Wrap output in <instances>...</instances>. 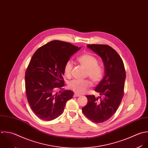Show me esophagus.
<instances>
[{"label":"esophagus","mask_w":148,"mask_h":148,"mask_svg":"<svg viewBox=\"0 0 148 148\" xmlns=\"http://www.w3.org/2000/svg\"><path fill=\"white\" fill-rule=\"evenodd\" d=\"M80 96V95H78V94H77V93H75L74 95V97H79Z\"/></svg>","instance_id":"1"}]
</instances>
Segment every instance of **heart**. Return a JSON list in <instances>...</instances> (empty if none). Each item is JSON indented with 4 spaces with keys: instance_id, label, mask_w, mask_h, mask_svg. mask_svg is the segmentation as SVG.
<instances>
[{
    "instance_id": "heart-1",
    "label": "heart",
    "mask_w": 148,
    "mask_h": 148,
    "mask_svg": "<svg viewBox=\"0 0 148 148\" xmlns=\"http://www.w3.org/2000/svg\"><path fill=\"white\" fill-rule=\"evenodd\" d=\"M77 62L86 70V76H88L93 84L99 83L103 78L104 71L103 68L99 65L97 59L89 53L83 54L77 59ZM73 64L71 62L66 63L64 67V73L66 77H70L71 74ZM91 85L90 82L88 79H73L68 84L69 88L78 94L84 93Z\"/></svg>"
}]
</instances>
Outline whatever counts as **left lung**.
Here are the masks:
<instances>
[{
	"label": "left lung",
	"mask_w": 148,
	"mask_h": 148,
	"mask_svg": "<svg viewBox=\"0 0 148 148\" xmlns=\"http://www.w3.org/2000/svg\"><path fill=\"white\" fill-rule=\"evenodd\" d=\"M87 47L100 56L103 61L105 75L95 90L104 98L99 101V98L94 95L86 96L88 104L82 110L89 120L100 123L108 120L121 103L124 96L126 71L122 58L110 46L88 44Z\"/></svg>",
	"instance_id": "left-lung-1"
}]
</instances>
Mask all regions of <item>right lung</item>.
I'll return each instance as SVG.
<instances>
[{
  "mask_svg": "<svg viewBox=\"0 0 148 148\" xmlns=\"http://www.w3.org/2000/svg\"><path fill=\"white\" fill-rule=\"evenodd\" d=\"M80 48L70 42L53 40L33 54L25 72V90L32 110L40 119L49 121L57 118L73 97V91H62L64 67ZM58 88L61 90L56 92Z\"/></svg>",
  "mask_w": 148,
  "mask_h": 148,
  "instance_id": "add662e5",
  "label": "right lung"
}]
</instances>
